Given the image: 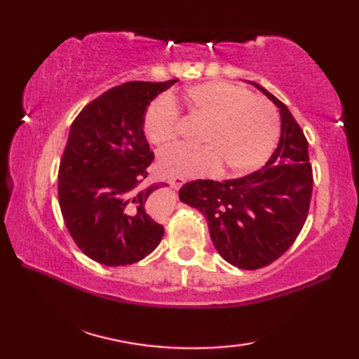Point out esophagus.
Returning <instances> with one entry per match:
<instances>
[{"label":"esophagus","mask_w":359,"mask_h":359,"mask_svg":"<svg viewBox=\"0 0 359 359\" xmlns=\"http://www.w3.org/2000/svg\"><path fill=\"white\" fill-rule=\"evenodd\" d=\"M185 179H180V177H174V179H171L170 180V185L174 188V189H179L182 185L185 184Z\"/></svg>","instance_id":"1"}]
</instances>
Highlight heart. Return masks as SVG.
<instances>
[{"instance_id":"b5f03b06","label":"heart","mask_w":359,"mask_h":359,"mask_svg":"<svg viewBox=\"0 0 359 359\" xmlns=\"http://www.w3.org/2000/svg\"><path fill=\"white\" fill-rule=\"evenodd\" d=\"M189 116L203 121L201 148L177 147L160 154L157 168L166 177H201L222 170L239 177L262 166L278 142L280 123L265 98L228 81L194 85L182 95ZM179 114L170 97H157L143 116V133L158 148L177 137Z\"/></svg>"}]
</instances>
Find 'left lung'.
I'll return each mask as SVG.
<instances>
[{"instance_id": "left-lung-1", "label": "left lung", "mask_w": 359, "mask_h": 359, "mask_svg": "<svg viewBox=\"0 0 359 359\" xmlns=\"http://www.w3.org/2000/svg\"><path fill=\"white\" fill-rule=\"evenodd\" d=\"M248 83L279 108L278 148L259 171L224 182H188L179 197L207 219L211 241L228 264L257 270L284 255L301 233L313 175L307 139L292 112L264 86Z\"/></svg>"}]
</instances>
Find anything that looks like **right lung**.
<instances>
[{"instance_id": "1", "label": "right lung", "mask_w": 359, "mask_h": 359, "mask_svg": "<svg viewBox=\"0 0 359 359\" xmlns=\"http://www.w3.org/2000/svg\"><path fill=\"white\" fill-rule=\"evenodd\" d=\"M179 80L129 81L86 104L69 129L58 170V201L65 224L93 261L120 266L142 261L163 238V225L148 211L147 184L154 160L143 116L154 98Z\"/></svg>"}]
</instances>
